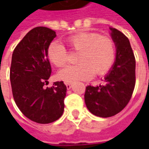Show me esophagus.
I'll list each match as a JSON object with an SVG mask.
<instances>
[{
	"instance_id": "esophagus-1",
	"label": "esophagus",
	"mask_w": 149,
	"mask_h": 149,
	"mask_svg": "<svg viewBox=\"0 0 149 149\" xmlns=\"http://www.w3.org/2000/svg\"><path fill=\"white\" fill-rule=\"evenodd\" d=\"M65 85H66V87H67V89H70L72 88V84L71 83H65Z\"/></svg>"
}]
</instances>
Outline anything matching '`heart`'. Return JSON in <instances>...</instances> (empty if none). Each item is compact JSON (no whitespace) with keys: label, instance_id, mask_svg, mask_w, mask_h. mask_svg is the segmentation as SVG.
Listing matches in <instances>:
<instances>
[{"label":"heart","instance_id":"heart-1","mask_svg":"<svg viewBox=\"0 0 149 149\" xmlns=\"http://www.w3.org/2000/svg\"><path fill=\"white\" fill-rule=\"evenodd\" d=\"M69 48L80 52L77 65H69L59 72L58 77L66 83L87 81L94 72L103 75L109 71L116 60V46L110 37L97 33H79L67 40ZM49 61L56 67L68 61V51L61 43L53 41L48 48Z\"/></svg>","mask_w":149,"mask_h":149}]
</instances>
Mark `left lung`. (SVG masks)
<instances>
[{"mask_svg": "<svg viewBox=\"0 0 149 149\" xmlns=\"http://www.w3.org/2000/svg\"><path fill=\"white\" fill-rule=\"evenodd\" d=\"M115 43L116 61L102 81L104 84L88 85L84 93L88 109L100 117H110L122 111L131 99L136 84V60L129 40L120 31L110 28Z\"/></svg>", "mask_w": 149, "mask_h": 149, "instance_id": "8db88e82", "label": "left lung"}]
</instances>
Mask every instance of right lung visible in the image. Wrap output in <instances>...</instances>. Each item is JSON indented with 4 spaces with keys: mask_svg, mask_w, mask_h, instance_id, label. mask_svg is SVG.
<instances>
[{
    "mask_svg": "<svg viewBox=\"0 0 149 149\" xmlns=\"http://www.w3.org/2000/svg\"><path fill=\"white\" fill-rule=\"evenodd\" d=\"M56 32L46 27H36L21 40L12 56L10 81L16 104L27 118L39 124L58 120L65 109L67 88L56 81L45 88L52 72L48 48Z\"/></svg>",
    "mask_w": 149,
    "mask_h": 149,
    "instance_id": "right-lung-1",
    "label": "right lung"
}]
</instances>
